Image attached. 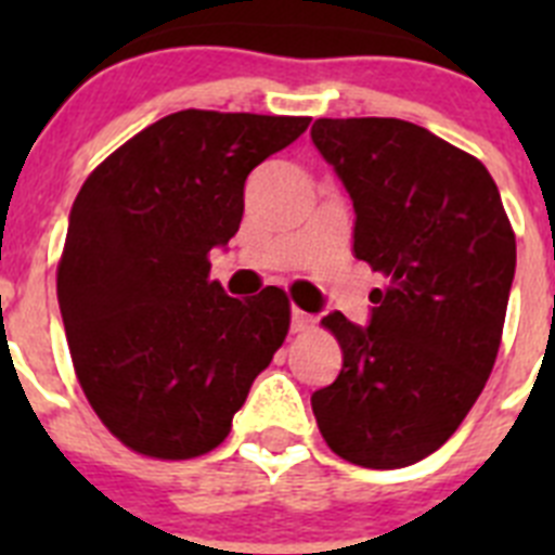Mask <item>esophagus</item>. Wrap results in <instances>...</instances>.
Listing matches in <instances>:
<instances>
[{
	"label": "esophagus",
	"instance_id": "esophagus-1",
	"mask_svg": "<svg viewBox=\"0 0 555 555\" xmlns=\"http://www.w3.org/2000/svg\"><path fill=\"white\" fill-rule=\"evenodd\" d=\"M311 325H313L311 313L300 311V308L294 306L292 308V333H306V331H311Z\"/></svg>",
	"mask_w": 555,
	"mask_h": 555
}]
</instances>
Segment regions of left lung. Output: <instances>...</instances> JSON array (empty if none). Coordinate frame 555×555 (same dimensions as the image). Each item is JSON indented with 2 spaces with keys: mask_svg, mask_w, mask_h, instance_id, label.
Returning a JSON list of instances; mask_svg holds the SVG:
<instances>
[{
  "mask_svg": "<svg viewBox=\"0 0 555 555\" xmlns=\"http://www.w3.org/2000/svg\"><path fill=\"white\" fill-rule=\"evenodd\" d=\"M311 139L356 210L352 253L386 278L370 325L327 313L341 372L313 391L327 448L397 469L442 448L498 358L517 242L478 158L403 119H317Z\"/></svg>",
  "mask_w": 555,
  "mask_h": 555,
  "instance_id": "8db88e82",
  "label": "left lung"
}]
</instances>
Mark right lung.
I'll return each instance as SVG.
<instances>
[{
    "label": "right lung",
    "instance_id": "obj_1",
    "mask_svg": "<svg viewBox=\"0 0 555 555\" xmlns=\"http://www.w3.org/2000/svg\"><path fill=\"white\" fill-rule=\"evenodd\" d=\"M308 116L178 111L102 160L68 214L57 302L77 380L121 444L197 459L222 444L288 333V297L210 281L242 224L244 183Z\"/></svg>",
    "mask_w": 555,
    "mask_h": 555
}]
</instances>
